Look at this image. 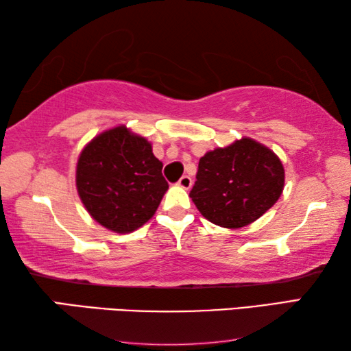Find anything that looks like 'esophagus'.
<instances>
[{
  "instance_id": "1",
  "label": "esophagus",
  "mask_w": 351,
  "mask_h": 351,
  "mask_svg": "<svg viewBox=\"0 0 351 351\" xmlns=\"http://www.w3.org/2000/svg\"><path fill=\"white\" fill-rule=\"evenodd\" d=\"M178 186H180L181 189H186V190H189L190 187H192V178L190 176H187V175H184L180 181H178Z\"/></svg>"
}]
</instances>
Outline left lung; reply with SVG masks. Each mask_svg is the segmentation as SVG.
Listing matches in <instances>:
<instances>
[{"instance_id": "obj_1", "label": "left lung", "mask_w": 351, "mask_h": 351, "mask_svg": "<svg viewBox=\"0 0 351 351\" xmlns=\"http://www.w3.org/2000/svg\"><path fill=\"white\" fill-rule=\"evenodd\" d=\"M283 187L280 158L269 147L245 136L199 159L190 198L210 223L239 229L268 212Z\"/></svg>"}]
</instances>
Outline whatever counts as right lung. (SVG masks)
<instances>
[{
    "label": "right lung",
    "mask_w": 351,
    "mask_h": 351,
    "mask_svg": "<svg viewBox=\"0 0 351 351\" xmlns=\"http://www.w3.org/2000/svg\"><path fill=\"white\" fill-rule=\"evenodd\" d=\"M75 187L94 221L111 232L130 234L152 219L169 184L152 142L117 125L82 148Z\"/></svg>",
    "instance_id": "obj_1"
}]
</instances>
